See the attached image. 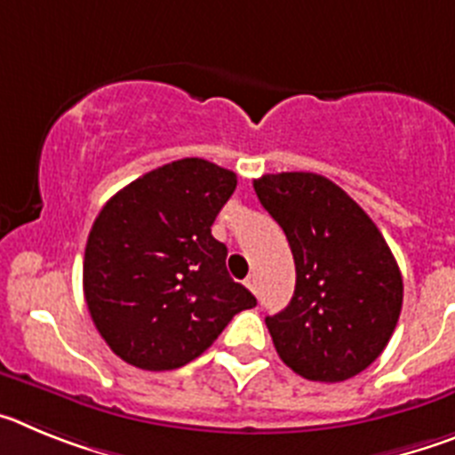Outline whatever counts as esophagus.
Instances as JSON below:
<instances>
[{
	"label": "esophagus",
	"mask_w": 455,
	"mask_h": 455,
	"mask_svg": "<svg viewBox=\"0 0 455 455\" xmlns=\"http://www.w3.org/2000/svg\"><path fill=\"white\" fill-rule=\"evenodd\" d=\"M246 287L251 289L252 293L259 291V284H257V275H248V277H246Z\"/></svg>",
	"instance_id": "34e87169"
}]
</instances>
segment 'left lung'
<instances>
[{
  "mask_svg": "<svg viewBox=\"0 0 455 455\" xmlns=\"http://www.w3.org/2000/svg\"><path fill=\"white\" fill-rule=\"evenodd\" d=\"M252 187L287 235L296 264L291 303L267 316L277 355L307 380L357 376L387 347L403 305V280L387 241L323 175L277 172Z\"/></svg>",
  "mask_w": 455,
  "mask_h": 455,
  "instance_id": "8db88e82",
  "label": "left lung"
}]
</instances>
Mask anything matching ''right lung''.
<instances>
[{"instance_id":"1","label":"right lung","mask_w":455,"mask_h":455,"mask_svg":"<svg viewBox=\"0 0 455 455\" xmlns=\"http://www.w3.org/2000/svg\"><path fill=\"white\" fill-rule=\"evenodd\" d=\"M235 188V172L188 156L146 172L102 207L84 252V296L124 363L184 367L257 305L228 275V248L212 236Z\"/></svg>"}]
</instances>
